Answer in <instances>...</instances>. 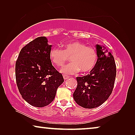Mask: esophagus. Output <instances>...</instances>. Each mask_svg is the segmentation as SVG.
<instances>
[{
	"mask_svg": "<svg viewBox=\"0 0 135 135\" xmlns=\"http://www.w3.org/2000/svg\"><path fill=\"white\" fill-rule=\"evenodd\" d=\"M63 78H64V80H67V79H68V78H69V77H68V75H63Z\"/></svg>",
	"mask_w": 135,
	"mask_h": 135,
	"instance_id": "obj_1",
	"label": "esophagus"
}]
</instances>
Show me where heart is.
<instances>
[{
    "label": "heart",
    "instance_id": "heart-1",
    "mask_svg": "<svg viewBox=\"0 0 135 135\" xmlns=\"http://www.w3.org/2000/svg\"><path fill=\"white\" fill-rule=\"evenodd\" d=\"M50 60L56 66H62L69 60L71 62L61 69L65 74H75L80 71L88 72L95 66L97 53L95 49L79 41L70 42L63 45V50L53 47L50 51Z\"/></svg>",
    "mask_w": 135,
    "mask_h": 135
}]
</instances>
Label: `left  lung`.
I'll list each match as a JSON object with an SVG mask.
<instances>
[{
	"mask_svg": "<svg viewBox=\"0 0 135 135\" xmlns=\"http://www.w3.org/2000/svg\"><path fill=\"white\" fill-rule=\"evenodd\" d=\"M98 56L90 74L76 77L77 86L73 93L74 101L86 109L98 107L109 98L113 90L116 66L111 53L104 46L96 45Z\"/></svg>",
	"mask_w": 135,
	"mask_h": 135,
	"instance_id": "obj_1",
	"label": "left lung"
}]
</instances>
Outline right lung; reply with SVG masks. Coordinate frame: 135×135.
<instances>
[{
	"mask_svg": "<svg viewBox=\"0 0 135 135\" xmlns=\"http://www.w3.org/2000/svg\"><path fill=\"white\" fill-rule=\"evenodd\" d=\"M51 45L39 37L20 51L15 65L16 84L23 98L33 106L42 108L52 102L64 82L62 74L50 60Z\"/></svg>",
	"mask_w": 135,
	"mask_h": 135,
	"instance_id": "1",
	"label": "right lung"
}]
</instances>
